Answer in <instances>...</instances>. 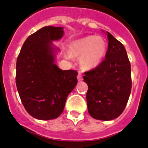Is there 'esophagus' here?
I'll use <instances>...</instances> for the list:
<instances>
[{
	"label": "esophagus",
	"mask_w": 148,
	"mask_h": 148,
	"mask_svg": "<svg viewBox=\"0 0 148 148\" xmlns=\"http://www.w3.org/2000/svg\"><path fill=\"white\" fill-rule=\"evenodd\" d=\"M77 78H78V80L79 81H82V80H83V78H82V75H81V73H78V76H77Z\"/></svg>",
	"instance_id": "obj_1"
}]
</instances>
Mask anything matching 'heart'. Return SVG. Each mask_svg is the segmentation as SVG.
I'll return each instance as SVG.
<instances>
[{
  "label": "heart",
  "mask_w": 148,
  "mask_h": 148,
  "mask_svg": "<svg viewBox=\"0 0 148 148\" xmlns=\"http://www.w3.org/2000/svg\"><path fill=\"white\" fill-rule=\"evenodd\" d=\"M106 44L101 36H88L73 42L70 45V52L73 55H83L81 64L84 68L90 69L101 63L106 53ZM68 57L72 56L68 54Z\"/></svg>",
  "instance_id": "b5f03b06"
}]
</instances>
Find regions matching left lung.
<instances>
[{
	"mask_svg": "<svg viewBox=\"0 0 148 148\" xmlns=\"http://www.w3.org/2000/svg\"><path fill=\"white\" fill-rule=\"evenodd\" d=\"M106 35L108 42L105 59L84 76L88 85L89 114L94 119L105 121L123 113L132 86L131 63L125 48L109 32Z\"/></svg>",
	"mask_w": 148,
	"mask_h": 148,
	"instance_id": "obj_1",
	"label": "left lung"
}]
</instances>
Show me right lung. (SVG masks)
<instances>
[{
    "label": "right lung",
    "mask_w": 148,
    "mask_h": 148,
    "mask_svg": "<svg viewBox=\"0 0 148 148\" xmlns=\"http://www.w3.org/2000/svg\"><path fill=\"white\" fill-rule=\"evenodd\" d=\"M62 27L49 25L30 35L16 64V85L22 103L30 115L41 120L57 118L68 95L76 86L78 72L62 70L55 64L52 41L63 36Z\"/></svg>",
    "instance_id": "add662e5"
}]
</instances>
